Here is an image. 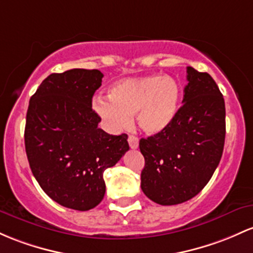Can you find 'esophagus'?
Segmentation results:
<instances>
[{
    "instance_id": "1",
    "label": "esophagus",
    "mask_w": 253,
    "mask_h": 253,
    "mask_svg": "<svg viewBox=\"0 0 253 253\" xmlns=\"http://www.w3.org/2000/svg\"><path fill=\"white\" fill-rule=\"evenodd\" d=\"M128 144H129V148L131 149H137L139 146V139L134 135H129L128 137Z\"/></svg>"
}]
</instances>
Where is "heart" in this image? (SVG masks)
<instances>
[{
    "label": "heart",
    "instance_id": "obj_1",
    "mask_svg": "<svg viewBox=\"0 0 253 253\" xmlns=\"http://www.w3.org/2000/svg\"><path fill=\"white\" fill-rule=\"evenodd\" d=\"M180 97V87L173 78L152 74L114 83L108 90L109 99L98 97L92 109L113 133L128 128L135 115L141 131L158 134L175 119Z\"/></svg>",
    "mask_w": 253,
    "mask_h": 253
}]
</instances>
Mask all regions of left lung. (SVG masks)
I'll return each mask as SVG.
<instances>
[{
    "label": "left lung",
    "instance_id": "8db88e82",
    "mask_svg": "<svg viewBox=\"0 0 253 253\" xmlns=\"http://www.w3.org/2000/svg\"><path fill=\"white\" fill-rule=\"evenodd\" d=\"M182 104L167 129L141 138V190L161 205L193 198L211 179L226 137V108L211 76L187 67Z\"/></svg>",
    "mask_w": 253,
    "mask_h": 253
}]
</instances>
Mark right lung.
<instances>
[{"label":"right lung","mask_w":253,"mask_h":253,"mask_svg":"<svg viewBox=\"0 0 253 253\" xmlns=\"http://www.w3.org/2000/svg\"><path fill=\"white\" fill-rule=\"evenodd\" d=\"M102 78L98 69L50 74L26 114L25 149L33 176L52 201L79 211L101 203L104 170L129 150L127 134L98 128L92 97Z\"/></svg>","instance_id":"add662e5"}]
</instances>
